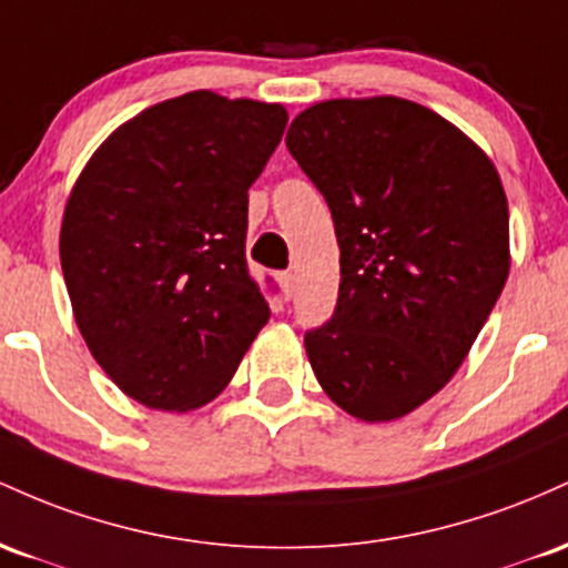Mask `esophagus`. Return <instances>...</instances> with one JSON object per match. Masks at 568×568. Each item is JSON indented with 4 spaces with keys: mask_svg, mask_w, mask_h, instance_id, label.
I'll use <instances>...</instances> for the list:
<instances>
[{
    "mask_svg": "<svg viewBox=\"0 0 568 568\" xmlns=\"http://www.w3.org/2000/svg\"><path fill=\"white\" fill-rule=\"evenodd\" d=\"M276 282H278V286H282L284 301H292V295H295V276H292V271L276 273Z\"/></svg>",
    "mask_w": 568,
    "mask_h": 568,
    "instance_id": "34e87169",
    "label": "esophagus"
}]
</instances>
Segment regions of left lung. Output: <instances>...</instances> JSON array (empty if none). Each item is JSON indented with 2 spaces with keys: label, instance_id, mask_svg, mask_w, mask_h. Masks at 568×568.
<instances>
[{
  "label": "left lung",
  "instance_id": "1",
  "mask_svg": "<svg viewBox=\"0 0 568 568\" xmlns=\"http://www.w3.org/2000/svg\"><path fill=\"white\" fill-rule=\"evenodd\" d=\"M292 158L341 246L333 316L305 333L329 399L392 422L450 381L509 273V212L483 150L416 101H322L292 120Z\"/></svg>",
  "mask_w": 568,
  "mask_h": 568
}]
</instances>
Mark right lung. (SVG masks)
I'll return each instance as SVG.
<instances>
[{"mask_svg": "<svg viewBox=\"0 0 568 568\" xmlns=\"http://www.w3.org/2000/svg\"><path fill=\"white\" fill-rule=\"evenodd\" d=\"M284 129L282 104L184 93L120 125L74 184L61 225L74 318L136 403L206 405L271 316L246 225Z\"/></svg>", "mask_w": 568, "mask_h": 568, "instance_id": "obj_1", "label": "right lung"}]
</instances>
